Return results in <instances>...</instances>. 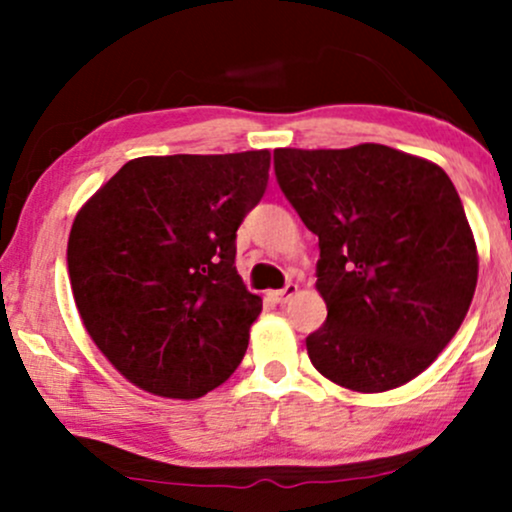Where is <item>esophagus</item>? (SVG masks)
I'll list each match as a JSON object with an SVG mask.
<instances>
[{"label": "esophagus", "mask_w": 512, "mask_h": 512, "mask_svg": "<svg viewBox=\"0 0 512 512\" xmlns=\"http://www.w3.org/2000/svg\"><path fill=\"white\" fill-rule=\"evenodd\" d=\"M298 293V286L293 284V281H289V284L284 286V289H279V291H272V298L276 303H286L289 301V298H293Z\"/></svg>", "instance_id": "34e87169"}]
</instances>
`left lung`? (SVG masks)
<instances>
[{"instance_id":"8db88e82","label":"left lung","mask_w":512,"mask_h":512,"mask_svg":"<svg viewBox=\"0 0 512 512\" xmlns=\"http://www.w3.org/2000/svg\"><path fill=\"white\" fill-rule=\"evenodd\" d=\"M281 192L317 236L327 320L313 366L354 392L409 383L460 330L477 289V245L452 180L383 144L276 149Z\"/></svg>"}]
</instances>
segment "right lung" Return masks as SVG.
Here are the masks:
<instances>
[{"label": "right lung", "mask_w": 512, "mask_h": 512, "mask_svg": "<svg viewBox=\"0 0 512 512\" xmlns=\"http://www.w3.org/2000/svg\"><path fill=\"white\" fill-rule=\"evenodd\" d=\"M269 180V151L144 156L76 214L74 301L108 361L146 392L197 399L248 349L262 298L236 269L238 226Z\"/></svg>", "instance_id": "add662e5"}]
</instances>
